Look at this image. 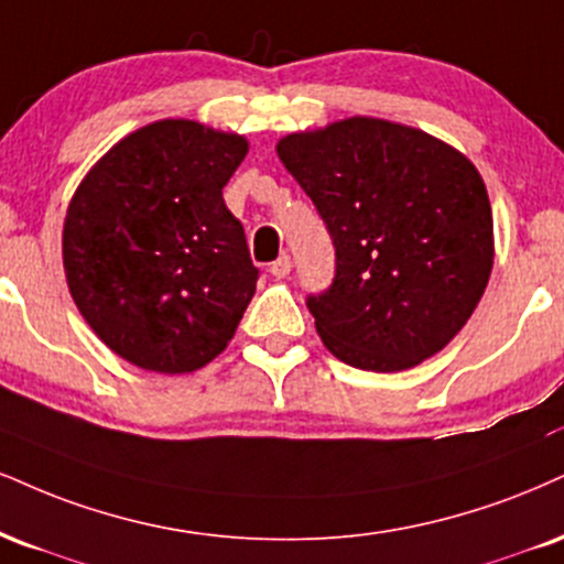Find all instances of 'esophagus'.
<instances>
[{
  "mask_svg": "<svg viewBox=\"0 0 564 564\" xmlns=\"http://www.w3.org/2000/svg\"><path fill=\"white\" fill-rule=\"evenodd\" d=\"M270 273L275 278H286L291 273V257L289 254H281L278 260L270 264Z\"/></svg>",
  "mask_w": 564,
  "mask_h": 564,
  "instance_id": "34e87169",
  "label": "esophagus"
}]
</instances>
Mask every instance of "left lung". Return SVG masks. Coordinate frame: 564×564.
<instances>
[{
    "instance_id": "8db88e82",
    "label": "left lung",
    "mask_w": 564,
    "mask_h": 564,
    "mask_svg": "<svg viewBox=\"0 0 564 564\" xmlns=\"http://www.w3.org/2000/svg\"><path fill=\"white\" fill-rule=\"evenodd\" d=\"M336 249V275L307 296L330 355L399 372L446 347L478 307L494 264L484 178L444 141L349 118L278 141Z\"/></svg>"
}]
</instances>
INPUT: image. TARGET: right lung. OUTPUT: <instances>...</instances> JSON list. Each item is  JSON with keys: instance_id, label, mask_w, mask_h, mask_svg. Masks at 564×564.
Returning a JSON list of instances; mask_svg holds the SVG:
<instances>
[{"instance_id": "right-lung-1", "label": "right lung", "mask_w": 564, "mask_h": 564, "mask_svg": "<svg viewBox=\"0 0 564 564\" xmlns=\"http://www.w3.org/2000/svg\"><path fill=\"white\" fill-rule=\"evenodd\" d=\"M247 139L194 120L126 135L67 207L63 262L91 330L135 368H205L236 334L260 270L223 188Z\"/></svg>"}]
</instances>
